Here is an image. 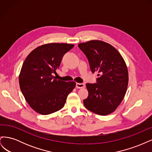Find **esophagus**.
<instances>
[{
  "label": "esophagus",
  "mask_w": 152,
  "mask_h": 152,
  "mask_svg": "<svg viewBox=\"0 0 152 152\" xmlns=\"http://www.w3.org/2000/svg\"><path fill=\"white\" fill-rule=\"evenodd\" d=\"M84 87H85V84L83 83H77L76 84V87L77 89L84 88Z\"/></svg>",
  "instance_id": "obj_1"
}]
</instances>
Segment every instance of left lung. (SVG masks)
<instances>
[{"label":"left lung","instance_id":"1","mask_svg":"<svg viewBox=\"0 0 152 152\" xmlns=\"http://www.w3.org/2000/svg\"><path fill=\"white\" fill-rule=\"evenodd\" d=\"M93 73H98L97 83L86 84L88 97L85 107L99 115H107L117 109L126 95L129 82L126 63L112 45L99 40L80 43Z\"/></svg>","mask_w":152,"mask_h":152}]
</instances>
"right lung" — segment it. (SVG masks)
I'll return each instance as SVG.
<instances>
[{
    "label": "right lung",
    "instance_id": "add662e5",
    "mask_svg": "<svg viewBox=\"0 0 152 152\" xmlns=\"http://www.w3.org/2000/svg\"><path fill=\"white\" fill-rule=\"evenodd\" d=\"M73 47L70 44H45L25 59L19 75L20 87L26 102L37 113L49 115L61 110L75 87V82L57 80L53 75L64 54Z\"/></svg>",
    "mask_w": 152,
    "mask_h": 152
}]
</instances>
